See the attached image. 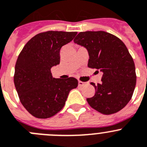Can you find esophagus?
Wrapping results in <instances>:
<instances>
[{"mask_svg": "<svg viewBox=\"0 0 147 147\" xmlns=\"http://www.w3.org/2000/svg\"><path fill=\"white\" fill-rule=\"evenodd\" d=\"M88 83L87 82H82V81H79V86H84V85H86V84H87Z\"/></svg>", "mask_w": 147, "mask_h": 147, "instance_id": "1", "label": "esophagus"}]
</instances>
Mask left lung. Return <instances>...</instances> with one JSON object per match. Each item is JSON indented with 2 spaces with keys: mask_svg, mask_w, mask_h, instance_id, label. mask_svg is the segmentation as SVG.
I'll return each instance as SVG.
<instances>
[{
  "mask_svg": "<svg viewBox=\"0 0 147 147\" xmlns=\"http://www.w3.org/2000/svg\"><path fill=\"white\" fill-rule=\"evenodd\" d=\"M88 52V67L103 73L90 106L103 114L120 111L131 99L136 84L135 64L119 38L105 31L81 32L74 40Z\"/></svg>",
  "mask_w": 147,
  "mask_h": 147,
  "instance_id": "left-lung-1",
  "label": "left lung"
}]
</instances>
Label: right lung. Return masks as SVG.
<instances>
[{
    "instance_id": "right-lung-1",
    "label": "right lung",
    "mask_w": 147,
    "mask_h": 147,
    "mask_svg": "<svg viewBox=\"0 0 147 147\" xmlns=\"http://www.w3.org/2000/svg\"><path fill=\"white\" fill-rule=\"evenodd\" d=\"M76 32L47 31L30 40L17 58L14 82L22 104L37 118H49L64 106L70 91L76 88L74 77L55 79L51 68L60 64V51Z\"/></svg>"
}]
</instances>
